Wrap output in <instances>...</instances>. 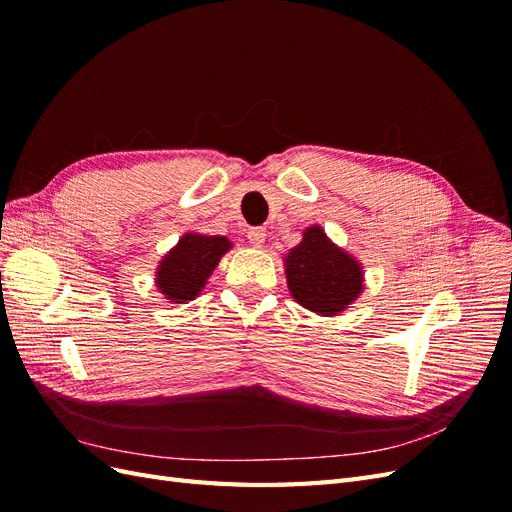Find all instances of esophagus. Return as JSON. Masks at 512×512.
<instances>
[{
  "mask_svg": "<svg viewBox=\"0 0 512 512\" xmlns=\"http://www.w3.org/2000/svg\"><path fill=\"white\" fill-rule=\"evenodd\" d=\"M247 239H250V243H254V245L265 243V239H267V230L262 228V226H254V228L247 230Z\"/></svg>",
  "mask_w": 512,
  "mask_h": 512,
  "instance_id": "34e87169",
  "label": "esophagus"
}]
</instances>
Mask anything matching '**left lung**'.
Returning <instances> with one entry per match:
<instances>
[{
    "mask_svg": "<svg viewBox=\"0 0 512 512\" xmlns=\"http://www.w3.org/2000/svg\"><path fill=\"white\" fill-rule=\"evenodd\" d=\"M286 277L292 297L305 309L333 316L344 312L363 290L359 262L335 247L320 226H309L303 241L286 258Z\"/></svg>",
    "mask_w": 512,
    "mask_h": 512,
    "instance_id": "left-lung-1",
    "label": "left lung"
}]
</instances>
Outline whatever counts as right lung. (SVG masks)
<instances>
[{"label":"right lung","instance_id":"1","mask_svg":"<svg viewBox=\"0 0 512 512\" xmlns=\"http://www.w3.org/2000/svg\"><path fill=\"white\" fill-rule=\"evenodd\" d=\"M226 250H230V241L224 237L196 232L183 235L175 250H170L160 262L156 280L160 292L173 303L192 301Z\"/></svg>","mask_w":512,"mask_h":512}]
</instances>
